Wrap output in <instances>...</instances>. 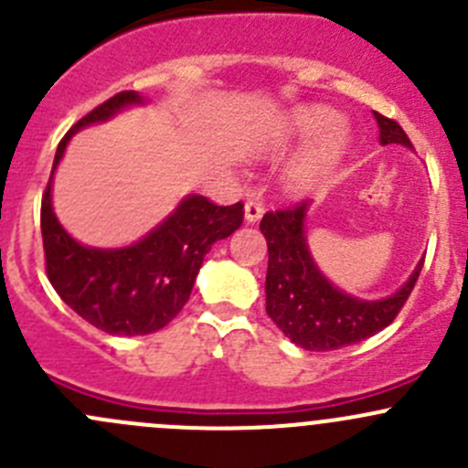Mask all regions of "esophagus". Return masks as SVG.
Instances as JSON below:
<instances>
[{"label":"esophagus","mask_w":468,"mask_h":468,"mask_svg":"<svg viewBox=\"0 0 468 468\" xmlns=\"http://www.w3.org/2000/svg\"><path fill=\"white\" fill-rule=\"evenodd\" d=\"M262 215H264V206L261 201H247V206H244V219H247L249 224L261 221Z\"/></svg>","instance_id":"34e87169"}]
</instances>
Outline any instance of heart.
I'll return each instance as SVG.
<instances>
[{
	"instance_id": "heart-1",
	"label": "heart",
	"mask_w": 468,
	"mask_h": 468,
	"mask_svg": "<svg viewBox=\"0 0 468 468\" xmlns=\"http://www.w3.org/2000/svg\"><path fill=\"white\" fill-rule=\"evenodd\" d=\"M315 140L299 151L282 169V186L290 195H308L333 176L351 146V131L337 120V112L322 103L294 108L269 131L261 146L262 154L278 155L294 144Z\"/></svg>"
}]
</instances>
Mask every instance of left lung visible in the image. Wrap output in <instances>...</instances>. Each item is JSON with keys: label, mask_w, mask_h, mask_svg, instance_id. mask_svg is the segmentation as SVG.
I'll return each instance as SVG.
<instances>
[{"label": "left lung", "mask_w": 468, "mask_h": 468, "mask_svg": "<svg viewBox=\"0 0 468 468\" xmlns=\"http://www.w3.org/2000/svg\"><path fill=\"white\" fill-rule=\"evenodd\" d=\"M380 129V144H403L412 149L405 131L389 117L374 111ZM308 201L267 212L261 230L267 239L269 267L264 281L267 314L271 322L305 351H335L357 344L387 328L400 313L414 290L423 261L408 281L385 299L367 301L346 294L324 276L308 249L305 217Z\"/></svg>", "instance_id": "obj_1"}]
</instances>
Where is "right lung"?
<instances>
[{
    "label": "right lung",
    "mask_w": 468,
    "mask_h": 468,
    "mask_svg": "<svg viewBox=\"0 0 468 468\" xmlns=\"http://www.w3.org/2000/svg\"><path fill=\"white\" fill-rule=\"evenodd\" d=\"M143 103V94L126 90L90 111L65 133L40 207L47 278L54 290L88 324L126 337L155 333L172 322L190 299L212 244L235 233L244 219L242 201L215 206L201 195H187L155 229L129 247H86L63 229L51 204V183L72 135Z\"/></svg>",
    "instance_id": "right-lung-1"
}]
</instances>
